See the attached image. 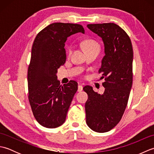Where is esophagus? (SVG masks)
<instances>
[{"mask_svg":"<svg viewBox=\"0 0 154 154\" xmlns=\"http://www.w3.org/2000/svg\"><path fill=\"white\" fill-rule=\"evenodd\" d=\"M82 90H83V86L81 85H78V91H79V92H81Z\"/></svg>","mask_w":154,"mask_h":154,"instance_id":"1","label":"esophagus"}]
</instances>
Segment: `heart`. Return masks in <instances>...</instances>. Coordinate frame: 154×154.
I'll return each instance as SVG.
<instances>
[{
  "instance_id": "1",
  "label": "heart",
  "mask_w": 154,
  "mask_h": 154,
  "mask_svg": "<svg viewBox=\"0 0 154 154\" xmlns=\"http://www.w3.org/2000/svg\"><path fill=\"white\" fill-rule=\"evenodd\" d=\"M83 45L86 51H92V50H97L99 51L100 46L99 44H98L97 42L94 41L93 40H87L84 41ZM68 52L69 54L71 53V48H69Z\"/></svg>"
}]
</instances>
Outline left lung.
Here are the masks:
<instances>
[{
  "label": "left lung",
  "instance_id": "obj_1",
  "mask_svg": "<svg viewBox=\"0 0 154 154\" xmlns=\"http://www.w3.org/2000/svg\"><path fill=\"white\" fill-rule=\"evenodd\" d=\"M87 28L103 42L104 56L99 72L105 78V89L100 94L91 86L83 87L88 94L86 122L93 131L103 133L116 126L127 106L132 85L133 49L126 32L114 23L88 24Z\"/></svg>",
  "mask_w": 154,
  "mask_h": 154
}]
</instances>
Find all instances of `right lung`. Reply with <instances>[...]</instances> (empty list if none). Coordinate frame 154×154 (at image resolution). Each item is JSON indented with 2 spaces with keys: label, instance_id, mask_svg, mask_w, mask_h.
Listing matches in <instances>:
<instances>
[{
  "label": "right lung",
  "instance_id": "1",
  "mask_svg": "<svg viewBox=\"0 0 154 154\" xmlns=\"http://www.w3.org/2000/svg\"><path fill=\"white\" fill-rule=\"evenodd\" d=\"M85 34L81 25L57 22L39 32L32 48L28 70V99L35 119L44 127L62 125L78 84L70 81L60 85L57 69L66 61L65 43L76 33Z\"/></svg>",
  "mask_w": 154,
  "mask_h": 154
}]
</instances>
